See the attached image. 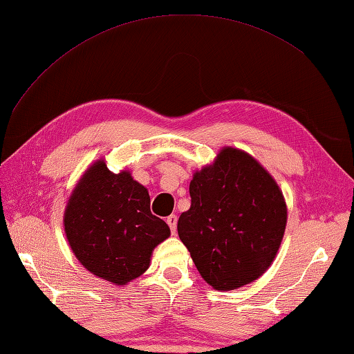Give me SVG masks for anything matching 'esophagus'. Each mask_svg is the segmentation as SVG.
Returning <instances> with one entry per match:
<instances>
[{"mask_svg": "<svg viewBox=\"0 0 354 354\" xmlns=\"http://www.w3.org/2000/svg\"><path fill=\"white\" fill-rule=\"evenodd\" d=\"M167 223H169V227H170L171 234H175V232H176V225H178V216L176 214H170L167 217Z\"/></svg>", "mask_w": 354, "mask_h": 354, "instance_id": "1", "label": "esophagus"}]
</instances>
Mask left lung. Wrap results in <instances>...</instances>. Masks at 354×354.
Listing matches in <instances>:
<instances>
[{"mask_svg": "<svg viewBox=\"0 0 354 354\" xmlns=\"http://www.w3.org/2000/svg\"><path fill=\"white\" fill-rule=\"evenodd\" d=\"M192 205L178 234L202 278L232 290L259 278L281 245L288 208L272 176L239 149L225 147L193 175Z\"/></svg>", "mask_w": 354, "mask_h": 354, "instance_id": "1", "label": "left lung"}]
</instances>
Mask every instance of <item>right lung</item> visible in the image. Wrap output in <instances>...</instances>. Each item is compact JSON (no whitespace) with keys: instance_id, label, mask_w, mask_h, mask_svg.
<instances>
[{"instance_id":"obj_1","label":"right lung","mask_w":354,"mask_h":354,"mask_svg":"<svg viewBox=\"0 0 354 354\" xmlns=\"http://www.w3.org/2000/svg\"><path fill=\"white\" fill-rule=\"evenodd\" d=\"M64 223L77 260L114 284L146 272L153 248L170 236L169 225L150 213L147 189L129 171H109L104 161H97L82 176Z\"/></svg>"}]
</instances>
